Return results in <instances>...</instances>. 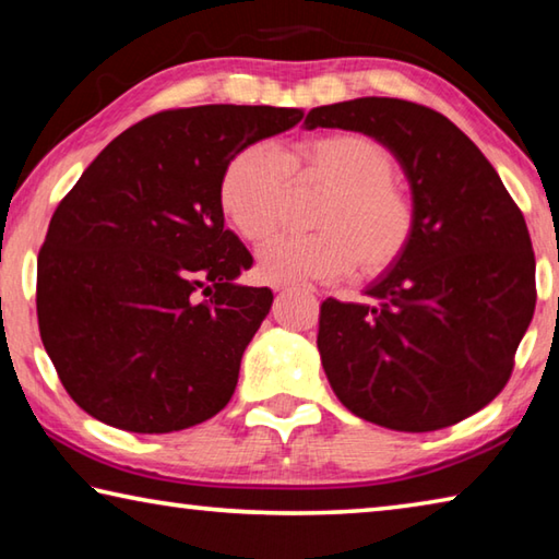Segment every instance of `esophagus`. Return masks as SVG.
<instances>
[{
  "instance_id": "1",
  "label": "esophagus",
  "mask_w": 559,
  "mask_h": 559,
  "mask_svg": "<svg viewBox=\"0 0 559 559\" xmlns=\"http://www.w3.org/2000/svg\"><path fill=\"white\" fill-rule=\"evenodd\" d=\"M276 290H283V288H276Z\"/></svg>"
}]
</instances>
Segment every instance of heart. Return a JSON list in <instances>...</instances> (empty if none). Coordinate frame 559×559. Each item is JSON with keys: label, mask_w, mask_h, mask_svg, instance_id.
Masks as SVG:
<instances>
[{"label": "heart", "mask_w": 559, "mask_h": 559, "mask_svg": "<svg viewBox=\"0 0 559 559\" xmlns=\"http://www.w3.org/2000/svg\"><path fill=\"white\" fill-rule=\"evenodd\" d=\"M288 175L328 187L316 234L278 236L259 251V273L273 286L345 276L377 278L394 269L416 234V204L396 182L394 153L365 132L337 130L288 150L249 145L224 167L219 204L246 241H266L286 212Z\"/></svg>", "instance_id": "heart-1"}]
</instances>
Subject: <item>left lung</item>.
Here are the masks:
<instances>
[{
  "label": "left lung",
  "mask_w": 559,
  "mask_h": 559,
  "mask_svg": "<svg viewBox=\"0 0 559 559\" xmlns=\"http://www.w3.org/2000/svg\"><path fill=\"white\" fill-rule=\"evenodd\" d=\"M306 128L380 140L416 204L404 259L362 302L320 306L318 349L337 400L394 431H437L484 409L513 374L537 298L523 212L493 165L447 116L412 100L320 106Z\"/></svg>",
  "instance_id": "obj_1"
}]
</instances>
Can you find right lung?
I'll return each instance as SVG.
<instances>
[{
	"label": "right lung",
	"instance_id": "right-lung-1",
	"mask_svg": "<svg viewBox=\"0 0 559 559\" xmlns=\"http://www.w3.org/2000/svg\"><path fill=\"white\" fill-rule=\"evenodd\" d=\"M300 118L273 106L155 112L120 132L56 206L36 316L83 412L169 433L229 404L273 293L234 283L253 259L224 229L219 182L236 153Z\"/></svg>",
	"mask_w": 559,
	"mask_h": 559
}]
</instances>
